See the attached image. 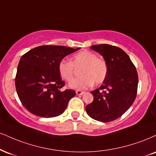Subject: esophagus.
Listing matches in <instances>:
<instances>
[{
	"mask_svg": "<svg viewBox=\"0 0 156 156\" xmlns=\"http://www.w3.org/2000/svg\"><path fill=\"white\" fill-rule=\"evenodd\" d=\"M84 93H85L84 91H80V90H77V91H76V94L77 95H83Z\"/></svg>",
	"mask_w": 156,
	"mask_h": 156,
	"instance_id": "1",
	"label": "esophagus"
}]
</instances>
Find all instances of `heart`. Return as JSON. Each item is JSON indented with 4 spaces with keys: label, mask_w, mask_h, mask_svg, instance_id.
Listing matches in <instances>:
<instances>
[{
    "label": "heart",
    "mask_w": 156,
    "mask_h": 156,
    "mask_svg": "<svg viewBox=\"0 0 156 156\" xmlns=\"http://www.w3.org/2000/svg\"><path fill=\"white\" fill-rule=\"evenodd\" d=\"M82 67L81 77L75 78L69 83V87L74 89H86L93 85L100 84L105 80L108 67L105 60L97 57L93 52L82 51L73 56L72 62L62 59L58 65V71L61 78L69 81L74 76L75 67Z\"/></svg>",
    "instance_id": "heart-1"
}]
</instances>
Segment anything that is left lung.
I'll use <instances>...</instances> for the list:
<instances>
[{
	"instance_id": "left-lung-1",
	"label": "left lung",
	"mask_w": 156,
	"mask_h": 156,
	"mask_svg": "<svg viewBox=\"0 0 156 156\" xmlns=\"http://www.w3.org/2000/svg\"><path fill=\"white\" fill-rule=\"evenodd\" d=\"M91 48L104 57L108 71L102 85L91 91L94 101L86 110L93 119L110 122L121 117L134 102L137 92V71L128 54L117 46L99 44Z\"/></svg>"
}]
</instances>
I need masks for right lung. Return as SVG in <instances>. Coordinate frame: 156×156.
I'll list each match as a JSON object with an SVG mask.
<instances>
[{
	"instance_id": "right-lung-1",
	"label": "right lung",
	"mask_w": 156,
	"mask_h": 156,
	"mask_svg": "<svg viewBox=\"0 0 156 156\" xmlns=\"http://www.w3.org/2000/svg\"><path fill=\"white\" fill-rule=\"evenodd\" d=\"M62 46H41L30 50L20 60L15 86L22 105L39 117H56L63 113L76 95L65 86L58 71L59 62L79 49Z\"/></svg>"
}]
</instances>
